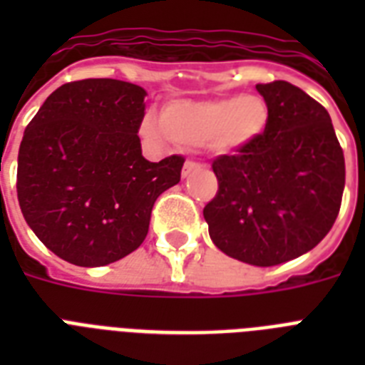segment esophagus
<instances>
[{
	"label": "esophagus",
	"instance_id": "1",
	"mask_svg": "<svg viewBox=\"0 0 365 365\" xmlns=\"http://www.w3.org/2000/svg\"><path fill=\"white\" fill-rule=\"evenodd\" d=\"M202 170V165L197 163V160H187L185 165H183V170H182V176L183 178H189L191 174H197V172Z\"/></svg>",
	"mask_w": 365,
	"mask_h": 365
}]
</instances>
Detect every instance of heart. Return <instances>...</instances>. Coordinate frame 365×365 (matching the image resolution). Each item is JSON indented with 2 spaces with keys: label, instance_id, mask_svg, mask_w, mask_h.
Wrapping results in <instances>:
<instances>
[{
  "label": "heart",
  "instance_id": "1",
  "mask_svg": "<svg viewBox=\"0 0 365 365\" xmlns=\"http://www.w3.org/2000/svg\"><path fill=\"white\" fill-rule=\"evenodd\" d=\"M269 119L259 96H227L214 100H176L166 104L160 119L148 113L142 132L153 140L166 136L183 145L210 143L220 153H233L263 134Z\"/></svg>",
  "mask_w": 365,
  "mask_h": 365
}]
</instances>
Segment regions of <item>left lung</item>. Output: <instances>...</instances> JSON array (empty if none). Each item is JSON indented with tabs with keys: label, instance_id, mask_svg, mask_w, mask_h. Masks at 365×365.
I'll list each match as a JSON object with an SVG mask.
<instances>
[{
	"label": "left lung",
	"instance_id": "8db88e82",
	"mask_svg": "<svg viewBox=\"0 0 365 365\" xmlns=\"http://www.w3.org/2000/svg\"><path fill=\"white\" fill-rule=\"evenodd\" d=\"M255 88L269 111L265 130L214 159L217 193L202 214L223 254L272 267L307 254L334 227L345 157L322 104L288 81Z\"/></svg>",
	"mask_w": 365,
	"mask_h": 365
}]
</instances>
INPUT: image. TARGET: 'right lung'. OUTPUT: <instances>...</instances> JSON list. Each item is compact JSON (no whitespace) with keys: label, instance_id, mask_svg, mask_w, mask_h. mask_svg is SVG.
Wrapping results in <instances>:
<instances>
[{"label":"right lung","instance_id":"right-lung-1","mask_svg":"<svg viewBox=\"0 0 365 365\" xmlns=\"http://www.w3.org/2000/svg\"><path fill=\"white\" fill-rule=\"evenodd\" d=\"M145 91L117 79L66 83L48 96L19 149L16 195L26 223L53 254L110 265L140 246L157 197L185 163L143 159Z\"/></svg>","mask_w":365,"mask_h":365}]
</instances>
